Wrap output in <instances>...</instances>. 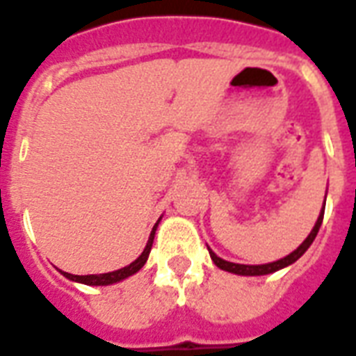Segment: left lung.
<instances>
[{
	"mask_svg": "<svg viewBox=\"0 0 356 356\" xmlns=\"http://www.w3.org/2000/svg\"><path fill=\"white\" fill-rule=\"evenodd\" d=\"M325 204V202H324ZM322 220H324V207L320 209V214L318 218H316V224L315 227L311 229V233L307 234V238H305L304 242L298 245V248L295 249L293 252H289L287 257L280 258V260H277V262H269V264H260V266H245V264H234V262H227V260H224V258H220L216 252L213 251V249L207 245V249H209V254H211V260L214 262V266L220 267L222 271H227V273H233V275H240V277H262V275H271V273H277L280 271V269H284V267L291 266V264H295L298 258L304 254L307 249H309V245L313 243V240L316 238V234H318V229L320 225H322Z\"/></svg>",
	"mask_w": 356,
	"mask_h": 356,
	"instance_id": "left-lung-1",
	"label": "left lung"
}]
</instances>
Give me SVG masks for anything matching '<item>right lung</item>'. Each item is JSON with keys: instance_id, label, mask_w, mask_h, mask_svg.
Segmentation results:
<instances>
[{"instance_id": "add662e5", "label": "right lung", "mask_w": 356, "mask_h": 356, "mask_svg": "<svg viewBox=\"0 0 356 356\" xmlns=\"http://www.w3.org/2000/svg\"><path fill=\"white\" fill-rule=\"evenodd\" d=\"M161 216L158 218V222L154 224V227H152L151 234H149V240H147V245L145 249L142 251V254L134 260L132 264H129V266L122 267V269H118V271H111V273H102V275H70V273H65V271H58L63 275L65 278H69V280L72 282H78V284H85V286H113V284H116V282H122L125 280V278L132 277V275H136L140 269H142L143 266H145L147 258H149V252H151V248H152V242H154V234H156V229H158V224H160Z\"/></svg>"}]
</instances>
